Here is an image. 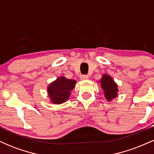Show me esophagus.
<instances>
[{"instance_id": "esophagus-1", "label": "esophagus", "mask_w": 154, "mask_h": 154, "mask_svg": "<svg viewBox=\"0 0 154 154\" xmlns=\"http://www.w3.org/2000/svg\"><path fill=\"white\" fill-rule=\"evenodd\" d=\"M88 75H81L80 76V77H79V78H80V79L81 80H85V79H88Z\"/></svg>"}]
</instances>
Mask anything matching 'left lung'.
<instances>
[{
    "label": "left lung",
    "instance_id": "1",
    "mask_svg": "<svg viewBox=\"0 0 154 154\" xmlns=\"http://www.w3.org/2000/svg\"><path fill=\"white\" fill-rule=\"evenodd\" d=\"M99 82H100V86L104 92L106 99L108 101H111L117 96V85L114 79L111 78V76L105 74L102 76V78L100 79Z\"/></svg>",
    "mask_w": 154,
    "mask_h": 154
}]
</instances>
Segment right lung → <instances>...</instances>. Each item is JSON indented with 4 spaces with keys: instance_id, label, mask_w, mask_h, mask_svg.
I'll use <instances>...</instances> for the list:
<instances>
[{
    "instance_id": "obj_1",
    "label": "right lung",
    "mask_w": 154,
    "mask_h": 154,
    "mask_svg": "<svg viewBox=\"0 0 154 154\" xmlns=\"http://www.w3.org/2000/svg\"><path fill=\"white\" fill-rule=\"evenodd\" d=\"M76 81L59 77L51 83L48 87V93L51 103L61 104L64 103L69 98L71 91L75 87Z\"/></svg>"
}]
</instances>
